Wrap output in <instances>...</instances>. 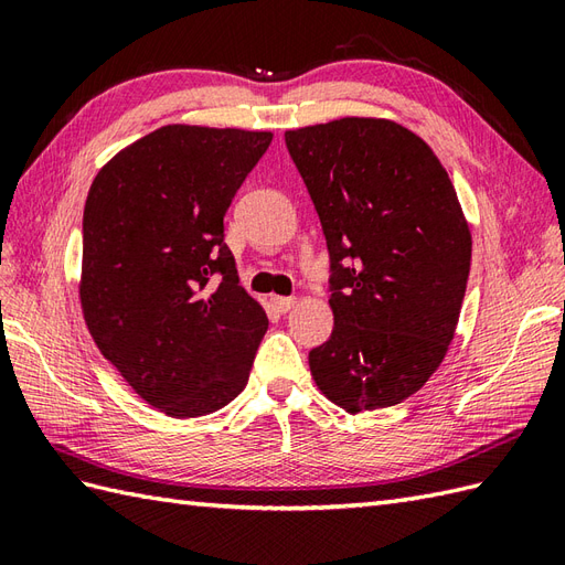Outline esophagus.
Segmentation results:
<instances>
[{
  "label": "esophagus",
  "instance_id": "34e87169",
  "mask_svg": "<svg viewBox=\"0 0 565 565\" xmlns=\"http://www.w3.org/2000/svg\"><path fill=\"white\" fill-rule=\"evenodd\" d=\"M269 302H271V308L277 310V312H288V310L296 306V298L294 296H271Z\"/></svg>",
  "mask_w": 565,
  "mask_h": 565
}]
</instances>
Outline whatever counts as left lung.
<instances>
[{"instance_id":"8db88e82","label":"left lung","mask_w":565,"mask_h":565,"mask_svg":"<svg viewBox=\"0 0 565 565\" xmlns=\"http://www.w3.org/2000/svg\"><path fill=\"white\" fill-rule=\"evenodd\" d=\"M284 138L331 263L334 329L310 351L315 384L349 413L396 406L454 341L472 255L456 188L396 121L345 117Z\"/></svg>"}]
</instances>
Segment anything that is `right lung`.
Segmentation results:
<instances>
[{
    "label": "right lung",
    "mask_w": 565,
    "mask_h": 565,
    "mask_svg": "<svg viewBox=\"0 0 565 565\" xmlns=\"http://www.w3.org/2000/svg\"><path fill=\"white\" fill-rule=\"evenodd\" d=\"M269 142V131L162 126L111 157L85 200V324L171 417L220 411L248 384L269 320L238 286L224 214Z\"/></svg>",
    "instance_id": "right-lung-1"
}]
</instances>
